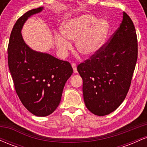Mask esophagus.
Returning <instances> with one entry per match:
<instances>
[{
  "label": "esophagus",
  "instance_id": "1",
  "mask_svg": "<svg viewBox=\"0 0 147 147\" xmlns=\"http://www.w3.org/2000/svg\"><path fill=\"white\" fill-rule=\"evenodd\" d=\"M71 65H72V68H73V72H75V73H77V65H76V63H72Z\"/></svg>",
  "mask_w": 147,
  "mask_h": 147
}]
</instances>
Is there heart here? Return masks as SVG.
<instances>
[{
    "instance_id": "b5f03b06",
    "label": "heart",
    "mask_w": 147,
    "mask_h": 147,
    "mask_svg": "<svg viewBox=\"0 0 147 147\" xmlns=\"http://www.w3.org/2000/svg\"><path fill=\"white\" fill-rule=\"evenodd\" d=\"M110 30L107 20L92 14H84L65 20L60 28V34L55 36V45L61 53L65 54L71 47L67 40H75V48L84 57L94 55L102 48Z\"/></svg>"
}]
</instances>
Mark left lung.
I'll use <instances>...</instances> for the list:
<instances>
[{"label":"left lung","instance_id":"8db88e82","mask_svg":"<svg viewBox=\"0 0 147 147\" xmlns=\"http://www.w3.org/2000/svg\"><path fill=\"white\" fill-rule=\"evenodd\" d=\"M138 59V39L131 18L123 12L120 26L90 59L77 66L83 79L86 106L104 116L113 112L125 99Z\"/></svg>","mask_w":147,"mask_h":147}]
</instances>
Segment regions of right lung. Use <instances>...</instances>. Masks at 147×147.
<instances>
[{
	"mask_svg": "<svg viewBox=\"0 0 147 147\" xmlns=\"http://www.w3.org/2000/svg\"><path fill=\"white\" fill-rule=\"evenodd\" d=\"M30 10L14 25L8 45V65L15 90L23 106L34 115L48 116L57 109L65 82L73 70L68 61L33 50L25 43L21 30L25 21L41 12Z\"/></svg>",
	"mask_w": 147,
	"mask_h": 147,
	"instance_id": "obj_1",
	"label": "right lung"
}]
</instances>
